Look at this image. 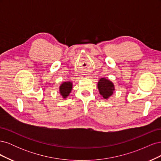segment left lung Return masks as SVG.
<instances>
[{
	"instance_id": "obj_1",
	"label": "left lung",
	"mask_w": 161,
	"mask_h": 161,
	"mask_svg": "<svg viewBox=\"0 0 161 161\" xmlns=\"http://www.w3.org/2000/svg\"><path fill=\"white\" fill-rule=\"evenodd\" d=\"M97 88L99 91V93L104 99H108L114 94L115 91L114 84L111 80L105 78H101L98 83Z\"/></svg>"
}]
</instances>
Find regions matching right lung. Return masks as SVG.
<instances>
[{"label":"right lung","instance_id":"obj_1","mask_svg":"<svg viewBox=\"0 0 161 161\" xmlns=\"http://www.w3.org/2000/svg\"><path fill=\"white\" fill-rule=\"evenodd\" d=\"M72 82L70 81L64 82L60 85L59 87L60 94L63 99H66L69 96L72 89Z\"/></svg>","mask_w":161,"mask_h":161}]
</instances>
